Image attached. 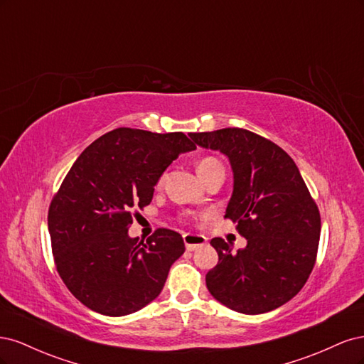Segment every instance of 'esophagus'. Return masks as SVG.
Here are the masks:
<instances>
[{"label":"esophagus","instance_id":"34e87169","mask_svg":"<svg viewBox=\"0 0 364 364\" xmlns=\"http://www.w3.org/2000/svg\"><path fill=\"white\" fill-rule=\"evenodd\" d=\"M183 243L186 250H196L197 247L206 245V238L203 235H194V234H185Z\"/></svg>","mask_w":364,"mask_h":364}]
</instances>
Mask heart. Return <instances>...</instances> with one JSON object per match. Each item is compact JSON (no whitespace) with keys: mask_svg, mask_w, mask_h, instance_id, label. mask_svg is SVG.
<instances>
[{"mask_svg":"<svg viewBox=\"0 0 364 364\" xmlns=\"http://www.w3.org/2000/svg\"><path fill=\"white\" fill-rule=\"evenodd\" d=\"M197 173H199V176H200V179L205 182L206 179H209L211 178L213 174H215V173H220V171H223L225 173V168H223V165H222V162H220L217 158H214V156H205V158H202L199 162H197ZM164 185V176H161V178L158 179V183H156V186L159 188V186H162Z\"/></svg>","mask_w":364,"mask_h":364,"instance_id":"obj_1","label":"heart"}]
</instances>
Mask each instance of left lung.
Listing matches in <instances>:
<instances>
[{
  "mask_svg": "<svg viewBox=\"0 0 364 364\" xmlns=\"http://www.w3.org/2000/svg\"><path fill=\"white\" fill-rule=\"evenodd\" d=\"M190 138L229 158L234 191L225 218L247 240L237 253L223 238L211 240L218 264L206 273V287L234 311H272L301 291L314 267L318 208L294 161L270 139L240 127Z\"/></svg>",
  "mask_w": 364,
  "mask_h": 364,
  "instance_id": "8db88e82",
  "label": "left lung"
}]
</instances>
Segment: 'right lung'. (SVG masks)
Returning <instances> with one entry per match:
<instances>
[{"mask_svg": "<svg viewBox=\"0 0 364 364\" xmlns=\"http://www.w3.org/2000/svg\"><path fill=\"white\" fill-rule=\"evenodd\" d=\"M196 149L182 132L119 127L95 139L73 164L48 209L59 277L90 310L126 316L156 299L171 264L185 252L181 234L159 228L130 238L134 209L153 199L161 174Z\"/></svg>", "mask_w": 364, "mask_h": 364, "instance_id": "obj_1", "label": "right lung"}]
</instances>
